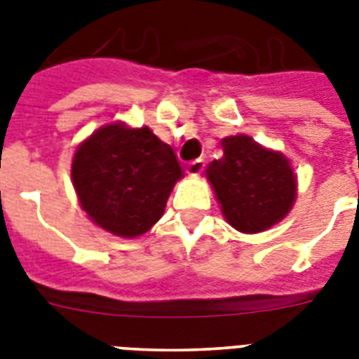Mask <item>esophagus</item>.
<instances>
[{"label": "esophagus", "mask_w": 359, "mask_h": 359, "mask_svg": "<svg viewBox=\"0 0 359 359\" xmlns=\"http://www.w3.org/2000/svg\"><path fill=\"white\" fill-rule=\"evenodd\" d=\"M203 169H205V162L203 160H194V162L188 163L186 173L190 175V177H199L203 173Z\"/></svg>", "instance_id": "esophagus-1"}]
</instances>
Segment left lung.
<instances>
[{"instance_id":"left-lung-1","label":"left lung","mask_w":359,"mask_h":359,"mask_svg":"<svg viewBox=\"0 0 359 359\" xmlns=\"http://www.w3.org/2000/svg\"><path fill=\"white\" fill-rule=\"evenodd\" d=\"M224 158L207 168L222 212L240 233H261L279 224L296 201V175L290 162L238 134L222 140Z\"/></svg>"}]
</instances>
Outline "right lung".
<instances>
[{
  "mask_svg": "<svg viewBox=\"0 0 359 359\" xmlns=\"http://www.w3.org/2000/svg\"><path fill=\"white\" fill-rule=\"evenodd\" d=\"M70 175L93 224L111 235L134 238L162 218L182 169L173 149L149 126L111 123L80 143Z\"/></svg>",
  "mask_w": 359,
  "mask_h": 359,
  "instance_id": "right-lung-1",
  "label": "right lung"
}]
</instances>
